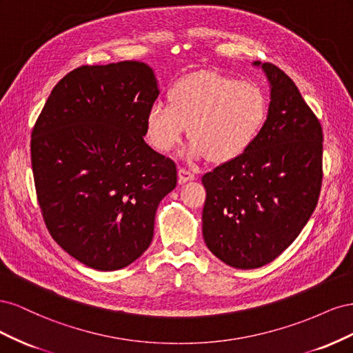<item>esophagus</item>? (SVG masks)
<instances>
[{
    "instance_id": "obj_1",
    "label": "esophagus",
    "mask_w": 353,
    "mask_h": 353,
    "mask_svg": "<svg viewBox=\"0 0 353 353\" xmlns=\"http://www.w3.org/2000/svg\"><path fill=\"white\" fill-rule=\"evenodd\" d=\"M196 176H194V174L191 172V170H188V169H184V168H179L178 169V181L181 184H184V183H188V181H193Z\"/></svg>"
}]
</instances>
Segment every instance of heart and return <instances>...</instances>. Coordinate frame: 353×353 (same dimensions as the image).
<instances>
[{"mask_svg":"<svg viewBox=\"0 0 353 353\" xmlns=\"http://www.w3.org/2000/svg\"><path fill=\"white\" fill-rule=\"evenodd\" d=\"M168 99L169 104L154 101L148 108L147 138L157 152L168 153L188 126V159L230 162L239 157L258 138L268 113L258 83L212 72L179 79Z\"/></svg>","mask_w":353,"mask_h":353,"instance_id":"b5f03b06","label":"heart"}]
</instances>
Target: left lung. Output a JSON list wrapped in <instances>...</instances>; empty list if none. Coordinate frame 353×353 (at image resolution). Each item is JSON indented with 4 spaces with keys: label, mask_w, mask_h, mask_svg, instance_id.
Here are the masks:
<instances>
[{
    "label": "left lung",
    "mask_w": 353,
    "mask_h": 353,
    "mask_svg": "<svg viewBox=\"0 0 353 353\" xmlns=\"http://www.w3.org/2000/svg\"><path fill=\"white\" fill-rule=\"evenodd\" d=\"M270 82L258 138L239 157L203 175V239L232 268L272 262L301 234L323 181V128L294 82L271 63L253 61Z\"/></svg>",
    "instance_id": "1"
}]
</instances>
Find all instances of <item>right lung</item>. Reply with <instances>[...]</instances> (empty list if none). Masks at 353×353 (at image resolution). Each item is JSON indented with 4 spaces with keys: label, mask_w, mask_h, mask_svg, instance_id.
<instances>
[{
    "label": "right lung",
    "mask_w": 353,
    "mask_h": 353,
    "mask_svg": "<svg viewBox=\"0 0 353 353\" xmlns=\"http://www.w3.org/2000/svg\"><path fill=\"white\" fill-rule=\"evenodd\" d=\"M143 61L81 66L54 88L32 131L30 160L46 225L72 258L125 268L148 249L176 166L144 141L159 97Z\"/></svg>",
    "instance_id": "right-lung-1"
}]
</instances>
